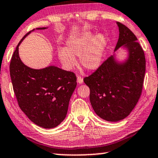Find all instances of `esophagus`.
<instances>
[{"instance_id": "34e87169", "label": "esophagus", "mask_w": 158, "mask_h": 158, "mask_svg": "<svg viewBox=\"0 0 158 158\" xmlns=\"http://www.w3.org/2000/svg\"><path fill=\"white\" fill-rule=\"evenodd\" d=\"M77 82H78V84H83V82H84V80H83V78H81V77H77Z\"/></svg>"}]
</instances>
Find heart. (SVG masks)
Instances as JSON below:
<instances>
[{
  "mask_svg": "<svg viewBox=\"0 0 158 158\" xmlns=\"http://www.w3.org/2000/svg\"><path fill=\"white\" fill-rule=\"evenodd\" d=\"M107 40L105 35H94L86 31L69 38L65 47L57 51L58 58L64 68L71 70L77 65L75 57H79L80 63L88 70L98 69L102 63Z\"/></svg>",
  "mask_w": 158,
  "mask_h": 158,
  "instance_id": "1",
  "label": "heart"
}]
</instances>
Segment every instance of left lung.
<instances>
[{
    "label": "left lung",
    "instance_id": "8db88e82",
    "mask_svg": "<svg viewBox=\"0 0 158 158\" xmlns=\"http://www.w3.org/2000/svg\"><path fill=\"white\" fill-rule=\"evenodd\" d=\"M116 23L119 37L114 52L123 47L127 58L118 61L112 55L84 79L90 89L93 110L101 118L110 122L124 119L135 108L142 92L146 72L145 55L137 37L127 26Z\"/></svg>",
    "mask_w": 158,
    "mask_h": 158
}]
</instances>
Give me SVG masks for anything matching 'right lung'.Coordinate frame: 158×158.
Returning a JSON list of instances; mask_svg holds the SVG:
<instances>
[{"label": "right lung", "instance_id": "right-lung-1", "mask_svg": "<svg viewBox=\"0 0 158 158\" xmlns=\"http://www.w3.org/2000/svg\"><path fill=\"white\" fill-rule=\"evenodd\" d=\"M33 31L28 32L16 47L10 61V77L20 109L35 124L50 129L65 118L69 100L77 86V77L53 65L36 69L23 64L19 47Z\"/></svg>", "mask_w": 158, "mask_h": 158}]
</instances>
